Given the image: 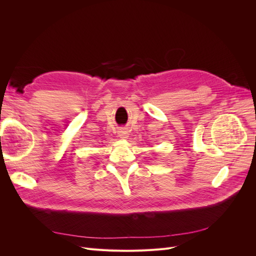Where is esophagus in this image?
<instances>
[{
  "mask_svg": "<svg viewBox=\"0 0 256 256\" xmlns=\"http://www.w3.org/2000/svg\"><path fill=\"white\" fill-rule=\"evenodd\" d=\"M118 136L122 138H126L128 136V132L125 129H122L118 131Z\"/></svg>",
  "mask_w": 256,
  "mask_h": 256,
  "instance_id": "esophagus-1",
  "label": "esophagus"
}]
</instances>
